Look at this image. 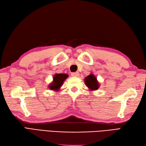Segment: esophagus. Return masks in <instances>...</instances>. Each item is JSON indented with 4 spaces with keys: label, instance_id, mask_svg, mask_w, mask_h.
Listing matches in <instances>:
<instances>
[{
    "label": "esophagus",
    "instance_id": "obj_1",
    "mask_svg": "<svg viewBox=\"0 0 146 146\" xmlns=\"http://www.w3.org/2000/svg\"><path fill=\"white\" fill-rule=\"evenodd\" d=\"M79 73L78 72H73L72 73V76H79Z\"/></svg>",
    "mask_w": 146,
    "mask_h": 146
}]
</instances>
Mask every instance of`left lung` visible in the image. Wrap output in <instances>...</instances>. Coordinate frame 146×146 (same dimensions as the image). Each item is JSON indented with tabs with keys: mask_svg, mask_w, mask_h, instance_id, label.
<instances>
[{
	"mask_svg": "<svg viewBox=\"0 0 146 146\" xmlns=\"http://www.w3.org/2000/svg\"><path fill=\"white\" fill-rule=\"evenodd\" d=\"M84 83L91 90H96L99 88V84H98V81L93 74H91L85 78Z\"/></svg>",
	"mask_w": 146,
	"mask_h": 146,
	"instance_id": "8db88e82",
	"label": "left lung"
}]
</instances>
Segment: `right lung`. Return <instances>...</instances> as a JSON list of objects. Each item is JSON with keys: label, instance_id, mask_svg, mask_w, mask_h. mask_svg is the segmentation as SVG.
Wrapping results in <instances>:
<instances>
[{"label": "right lung", "instance_id": "add662e5", "mask_svg": "<svg viewBox=\"0 0 146 146\" xmlns=\"http://www.w3.org/2000/svg\"><path fill=\"white\" fill-rule=\"evenodd\" d=\"M68 76L66 74H56L53 77V83L50 85V88L52 90H58L62 85L63 81Z\"/></svg>", "mask_w": 146, "mask_h": 146}]
</instances>
